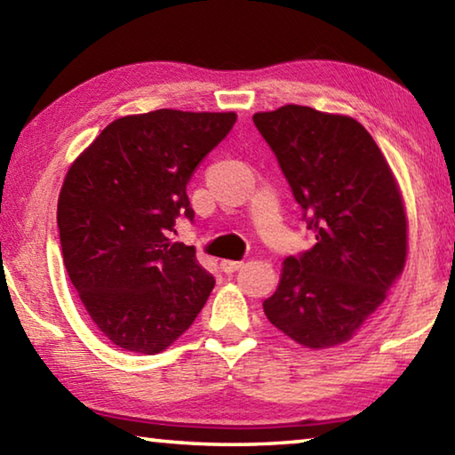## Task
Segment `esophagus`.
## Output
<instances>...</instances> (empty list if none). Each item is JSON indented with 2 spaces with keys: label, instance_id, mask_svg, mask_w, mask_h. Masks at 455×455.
Returning a JSON list of instances; mask_svg holds the SVG:
<instances>
[{
  "label": "esophagus",
  "instance_id": "34e87169",
  "mask_svg": "<svg viewBox=\"0 0 455 455\" xmlns=\"http://www.w3.org/2000/svg\"><path fill=\"white\" fill-rule=\"evenodd\" d=\"M241 267H243V260H220L222 273H227V275L238 271V268H241Z\"/></svg>",
  "mask_w": 455,
  "mask_h": 455
}]
</instances>
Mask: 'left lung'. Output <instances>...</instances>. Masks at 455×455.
<instances>
[{
	"mask_svg": "<svg viewBox=\"0 0 455 455\" xmlns=\"http://www.w3.org/2000/svg\"><path fill=\"white\" fill-rule=\"evenodd\" d=\"M303 209L309 251L287 257L263 309L311 349L341 345L402 275L407 220L394 172L357 120L289 104L252 116Z\"/></svg>",
	"mask_w": 455,
	"mask_h": 455,
	"instance_id": "obj_1",
	"label": "left lung"
}]
</instances>
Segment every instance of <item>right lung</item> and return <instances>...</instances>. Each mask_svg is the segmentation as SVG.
Wrapping results in <instances>:
<instances>
[{"label": "right lung", "mask_w": 455, "mask_h": 455, "mask_svg": "<svg viewBox=\"0 0 455 455\" xmlns=\"http://www.w3.org/2000/svg\"><path fill=\"white\" fill-rule=\"evenodd\" d=\"M235 122V112L168 108L118 118L68 171L58 198L66 271L118 347L160 353L209 299L212 275L171 233L179 217L195 219L187 184Z\"/></svg>", "instance_id": "add662e5"}]
</instances>
